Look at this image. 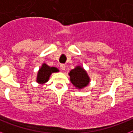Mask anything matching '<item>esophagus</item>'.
<instances>
[{
  "label": "esophagus",
  "instance_id": "obj_1",
  "mask_svg": "<svg viewBox=\"0 0 133 133\" xmlns=\"http://www.w3.org/2000/svg\"><path fill=\"white\" fill-rule=\"evenodd\" d=\"M60 68L62 70H65V65L64 64H61Z\"/></svg>",
  "mask_w": 133,
  "mask_h": 133
}]
</instances>
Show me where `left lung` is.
<instances>
[{"instance_id":"8db88e82","label":"left lung","mask_w":133,"mask_h":133,"mask_svg":"<svg viewBox=\"0 0 133 133\" xmlns=\"http://www.w3.org/2000/svg\"><path fill=\"white\" fill-rule=\"evenodd\" d=\"M69 75L70 77L71 83L78 89L85 88L90 82L88 75L81 66H77L72 70Z\"/></svg>"}]
</instances>
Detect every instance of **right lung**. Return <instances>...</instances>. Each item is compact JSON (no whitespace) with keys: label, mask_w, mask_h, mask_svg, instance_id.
Listing matches in <instances>:
<instances>
[{"label":"right lung","mask_w":133,"mask_h":133,"mask_svg":"<svg viewBox=\"0 0 133 133\" xmlns=\"http://www.w3.org/2000/svg\"><path fill=\"white\" fill-rule=\"evenodd\" d=\"M58 69L54 67H50L45 63L42 65V67L39 69L36 78V81L39 83H45L49 80L50 76L53 72H58Z\"/></svg>","instance_id":"right-lung-1"}]
</instances>
